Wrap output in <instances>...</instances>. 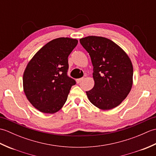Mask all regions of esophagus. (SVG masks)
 Returning a JSON list of instances; mask_svg holds the SVG:
<instances>
[{"label": "esophagus", "mask_w": 156, "mask_h": 156, "mask_svg": "<svg viewBox=\"0 0 156 156\" xmlns=\"http://www.w3.org/2000/svg\"><path fill=\"white\" fill-rule=\"evenodd\" d=\"M84 80V78H78V79H76V82H77V83L78 84V83H80V82H81V81H82Z\"/></svg>", "instance_id": "obj_1"}]
</instances>
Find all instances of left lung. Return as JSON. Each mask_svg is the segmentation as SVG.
Returning a JSON list of instances; mask_svg holds the SVG:
<instances>
[{
	"label": "left lung",
	"mask_w": 156,
	"mask_h": 156,
	"mask_svg": "<svg viewBox=\"0 0 156 156\" xmlns=\"http://www.w3.org/2000/svg\"><path fill=\"white\" fill-rule=\"evenodd\" d=\"M90 56L94 86L87 91L92 104L102 110L117 107L133 85V68L127 54L107 38L88 36L80 39Z\"/></svg>",
	"instance_id": "1"
}]
</instances>
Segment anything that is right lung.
<instances>
[{
	"mask_svg": "<svg viewBox=\"0 0 156 156\" xmlns=\"http://www.w3.org/2000/svg\"><path fill=\"white\" fill-rule=\"evenodd\" d=\"M78 42L68 37L53 39L29 62L23 74V90L28 101L40 112L53 114L60 110L76 84L67 75L68 58Z\"/></svg>",
	"mask_w": 156,
	"mask_h": 156,
	"instance_id": "1",
	"label": "right lung"
}]
</instances>
